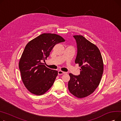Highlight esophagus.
Returning a JSON list of instances; mask_svg holds the SVG:
<instances>
[{"label":"esophagus","instance_id":"34e87169","mask_svg":"<svg viewBox=\"0 0 121 121\" xmlns=\"http://www.w3.org/2000/svg\"><path fill=\"white\" fill-rule=\"evenodd\" d=\"M58 74H64L66 73V72H63V71H59L58 72Z\"/></svg>","mask_w":121,"mask_h":121}]
</instances>
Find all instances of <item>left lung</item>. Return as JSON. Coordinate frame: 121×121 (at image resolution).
Listing matches in <instances>:
<instances>
[{"label": "left lung", "mask_w": 121, "mask_h": 121, "mask_svg": "<svg viewBox=\"0 0 121 121\" xmlns=\"http://www.w3.org/2000/svg\"><path fill=\"white\" fill-rule=\"evenodd\" d=\"M77 44L76 64L81 67L80 74L69 73V91L73 96L83 98L93 93L98 87L104 71V63L98 47L81 35L73 36Z\"/></svg>", "instance_id": "1"}]
</instances>
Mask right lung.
<instances>
[{"instance_id":"obj_1","label":"right lung","mask_w":121,"mask_h":121,"mask_svg":"<svg viewBox=\"0 0 121 121\" xmlns=\"http://www.w3.org/2000/svg\"><path fill=\"white\" fill-rule=\"evenodd\" d=\"M63 42L65 40L59 35L43 33L25 46L19 69L24 85L31 93L43 95L53 85L58 72L48 68L42 62L49 56L55 44Z\"/></svg>"}]
</instances>
